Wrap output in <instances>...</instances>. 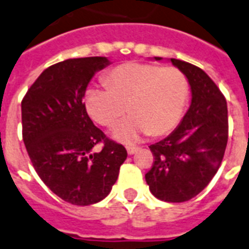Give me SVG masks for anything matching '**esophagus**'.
I'll return each mask as SVG.
<instances>
[{
	"label": "esophagus",
	"mask_w": 249,
	"mask_h": 249,
	"mask_svg": "<svg viewBox=\"0 0 249 249\" xmlns=\"http://www.w3.org/2000/svg\"><path fill=\"white\" fill-rule=\"evenodd\" d=\"M137 147H131V145H126V151H128L129 155H133V153L137 152Z\"/></svg>",
	"instance_id": "1"
}]
</instances>
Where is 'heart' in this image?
Wrapping results in <instances>:
<instances>
[{
  "label": "heart",
  "instance_id": "b5f03b06",
  "mask_svg": "<svg viewBox=\"0 0 249 249\" xmlns=\"http://www.w3.org/2000/svg\"><path fill=\"white\" fill-rule=\"evenodd\" d=\"M105 83L107 88L87 90L84 106L93 120L107 128L130 111L133 115L114 131L123 142H134L148 133L155 137L170 133L179 124L189 97L187 76L173 66L125 62L107 72Z\"/></svg>",
  "mask_w": 249,
  "mask_h": 249
}]
</instances>
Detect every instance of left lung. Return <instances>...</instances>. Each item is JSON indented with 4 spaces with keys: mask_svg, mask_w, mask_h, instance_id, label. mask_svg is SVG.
Returning a JSON list of instances; mask_svg holds the SVG:
<instances>
[{
    "mask_svg": "<svg viewBox=\"0 0 249 249\" xmlns=\"http://www.w3.org/2000/svg\"><path fill=\"white\" fill-rule=\"evenodd\" d=\"M171 62L191 84L192 104L169 137L149 145L155 161L145 181L161 201L185 202L209 185L221 165L229 133L228 106L202 69L177 58Z\"/></svg>",
    "mask_w": 249,
    "mask_h": 249,
    "instance_id": "left-lung-1",
    "label": "left lung"
}]
</instances>
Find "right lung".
Here are the masks:
<instances>
[{
  "label": "right lung",
  "instance_id": "1",
  "mask_svg": "<svg viewBox=\"0 0 249 249\" xmlns=\"http://www.w3.org/2000/svg\"><path fill=\"white\" fill-rule=\"evenodd\" d=\"M106 57L69 58L50 66L21 101L23 141L40 180L76 206L102 201L111 192L126 149L93 124L83 97ZM101 142L103 149L92 148Z\"/></svg>",
  "mask_w": 249,
  "mask_h": 249
}]
</instances>
